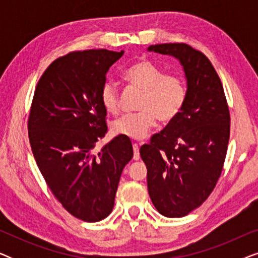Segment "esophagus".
Here are the masks:
<instances>
[{"label":"esophagus","instance_id":"obj_1","mask_svg":"<svg viewBox=\"0 0 258 258\" xmlns=\"http://www.w3.org/2000/svg\"><path fill=\"white\" fill-rule=\"evenodd\" d=\"M133 149H134V160L137 161L140 160V146L137 143H133Z\"/></svg>","mask_w":258,"mask_h":258}]
</instances>
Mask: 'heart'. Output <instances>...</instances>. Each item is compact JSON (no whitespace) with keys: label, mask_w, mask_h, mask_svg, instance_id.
I'll use <instances>...</instances> for the list:
<instances>
[{"label":"heart","mask_w":258,"mask_h":258,"mask_svg":"<svg viewBox=\"0 0 258 258\" xmlns=\"http://www.w3.org/2000/svg\"><path fill=\"white\" fill-rule=\"evenodd\" d=\"M130 86L143 91L140 101V112L122 116L111 123L116 135L132 140H142L157 124V119L168 123L177 117L186 97L185 84L182 79L164 75L160 68L148 59L133 63L123 74ZM102 107L109 114L118 112V91L112 82H105L100 93Z\"/></svg>","instance_id":"1"}]
</instances>
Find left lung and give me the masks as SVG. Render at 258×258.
Listing matches in <instances>:
<instances>
[{
	"instance_id": "obj_1",
	"label": "left lung",
	"mask_w": 258,
	"mask_h": 258,
	"mask_svg": "<svg viewBox=\"0 0 258 258\" xmlns=\"http://www.w3.org/2000/svg\"><path fill=\"white\" fill-rule=\"evenodd\" d=\"M148 51L181 63L186 97L177 117L140 149L148 192L165 217H183L208 199L220 178L230 136V115L216 70L185 43H163Z\"/></svg>"
}]
</instances>
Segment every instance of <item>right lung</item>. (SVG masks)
Wrapping results in <instances>:
<instances>
[{"label":"right lung","instance_id":"obj_1","mask_svg":"<svg viewBox=\"0 0 258 258\" xmlns=\"http://www.w3.org/2000/svg\"><path fill=\"white\" fill-rule=\"evenodd\" d=\"M124 51H74L55 59L38 81L28 134L35 161L63 208L98 222L114 208L119 177L133 158L128 137L96 150L107 134L100 93L110 67Z\"/></svg>","mask_w":258,"mask_h":258}]
</instances>
